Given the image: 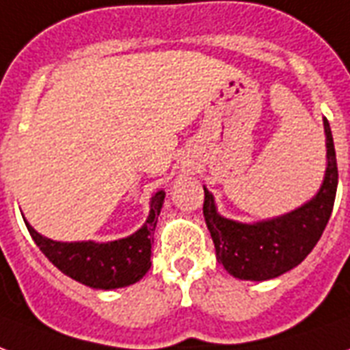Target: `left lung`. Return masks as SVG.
I'll return each instance as SVG.
<instances>
[{
    "instance_id": "8db88e82",
    "label": "left lung",
    "mask_w": 350,
    "mask_h": 350,
    "mask_svg": "<svg viewBox=\"0 0 350 350\" xmlns=\"http://www.w3.org/2000/svg\"><path fill=\"white\" fill-rule=\"evenodd\" d=\"M327 170L312 200L267 221L237 222L217 211L213 195L204 187V219L215 243L217 260L239 280H271L297 267L327 228L338 191V163L330 124L325 118Z\"/></svg>"
}]
</instances>
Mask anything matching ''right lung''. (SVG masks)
I'll return each mask as SVG.
<instances>
[{
	"label": "right lung",
	"mask_w": 350,
	"mask_h": 350,
	"mask_svg": "<svg viewBox=\"0 0 350 350\" xmlns=\"http://www.w3.org/2000/svg\"><path fill=\"white\" fill-rule=\"evenodd\" d=\"M165 191H157L150 200V213L146 222L135 234L124 239L94 243V241H76L61 243L44 237L25 221L31 237L42 250V254L55 265L61 273L72 280L94 289H118L135 284L150 271L152 256V235H154L157 217L161 213Z\"/></svg>",
	"instance_id": "right-lung-1"
}]
</instances>
